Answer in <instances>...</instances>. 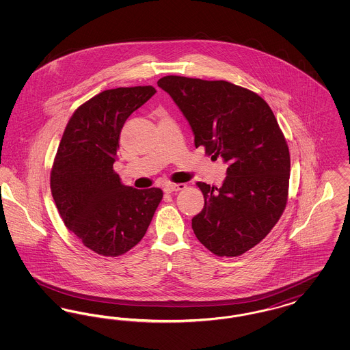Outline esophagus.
I'll list each match as a JSON object with an SVG mask.
<instances>
[{
    "label": "esophagus",
    "instance_id": "obj_1",
    "mask_svg": "<svg viewBox=\"0 0 350 350\" xmlns=\"http://www.w3.org/2000/svg\"><path fill=\"white\" fill-rule=\"evenodd\" d=\"M185 187H186L185 183H167V185L164 186V191H165V193H173V191L183 190Z\"/></svg>",
    "mask_w": 350,
    "mask_h": 350
}]
</instances>
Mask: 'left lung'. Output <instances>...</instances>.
Segmentation results:
<instances>
[{
  "mask_svg": "<svg viewBox=\"0 0 350 350\" xmlns=\"http://www.w3.org/2000/svg\"><path fill=\"white\" fill-rule=\"evenodd\" d=\"M157 85L183 111L196 148L228 165L220 187L197 183L204 206L191 219L193 231L217 256L245 253L286 207L290 153L277 119L258 94L227 81L165 76Z\"/></svg>",
  "mask_w": 350,
  "mask_h": 350,
  "instance_id": "1",
  "label": "left lung"
}]
</instances>
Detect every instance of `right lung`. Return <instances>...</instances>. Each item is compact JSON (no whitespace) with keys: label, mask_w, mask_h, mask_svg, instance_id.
Instances as JSON below:
<instances>
[{"label":"right lung","mask_w":350,"mask_h":350,"mask_svg":"<svg viewBox=\"0 0 350 350\" xmlns=\"http://www.w3.org/2000/svg\"><path fill=\"white\" fill-rule=\"evenodd\" d=\"M154 93L153 86H133L94 96L73 113L57 148L51 191L59 214L100 256L133 248L163 200L161 189L126 186L113 169L124 122Z\"/></svg>","instance_id":"right-lung-1"}]
</instances>
